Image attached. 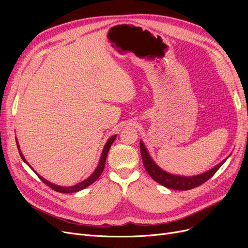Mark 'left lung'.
I'll list each match as a JSON object with an SVG mask.
<instances>
[{"label":"left lung","instance_id":"obj_1","mask_svg":"<svg viewBox=\"0 0 248 248\" xmlns=\"http://www.w3.org/2000/svg\"><path fill=\"white\" fill-rule=\"evenodd\" d=\"M140 154L142 158V163H144V167L148 171V174L151 176V178L157 183L167 187V188L175 189V190H188V189L194 188V187L202 185V183H205L207 180H209L217 170H218V169L222 166L224 161L229 158L228 156L226 159H223L221 162L217 164V166H215L214 168L205 172H202L200 175L180 176V175L170 174V172L163 170L162 169H160V167L157 166L156 162L152 159V157L150 156L148 150L144 142H142V140L140 141Z\"/></svg>","mask_w":248,"mask_h":248}]
</instances>
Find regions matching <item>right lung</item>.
I'll use <instances>...</instances> for the list:
<instances>
[{"mask_svg":"<svg viewBox=\"0 0 248 248\" xmlns=\"http://www.w3.org/2000/svg\"><path fill=\"white\" fill-rule=\"evenodd\" d=\"M116 138H117V134H115V136H112V137H110L109 139H108V140L107 141V144H106V146H104V148H103V150H102V153H101V156H100V159H99V162H98V166H97V168L95 169V170L93 171V174L90 176L89 178H87L86 180H84V181H81V182H79V183H78V184H76V185H73V186H60V185H56V184H54V183H51V182H49V181H47V180H46L44 179L43 177H41L40 175H38L37 174V172L33 170V168H31V166H30L29 164V162L26 160V158L24 157V155H22V153H21V151H20V149H19V145H18V142H17V140H16V144H17V148H18V151H19V154H20V157L22 158V160L25 161V163H27L28 166L31 168L37 175L39 176V178L42 180V182L43 183H46L47 186H49L51 189H54V190H56V191H58V192H62V193H71V192H78V191H79V190H82V189H85V188H87L88 186H90L91 184H93L97 179H98L99 177H100V175L102 174V171H103V169H104V166H106V160H107V156H108V150H109V148H110V146H111V144L112 142H114V140H116Z\"/></svg>","mask_w":248,"mask_h":248,"instance_id":"obj_1","label":"right lung"}]
</instances>
